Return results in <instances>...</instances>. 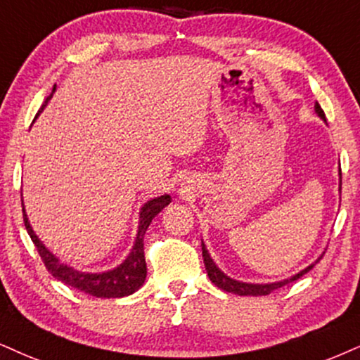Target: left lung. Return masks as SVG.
<instances>
[{
  "mask_svg": "<svg viewBox=\"0 0 360 360\" xmlns=\"http://www.w3.org/2000/svg\"><path fill=\"white\" fill-rule=\"evenodd\" d=\"M316 112L319 113V117L322 120H326V113H323V110L321 108V105L316 103ZM340 184H342V180H340ZM202 255H203V264H205V269H207V274L208 277H210V281L215 283L217 287L221 288V290L225 292H232V294H237V295H269L270 292L277 290V288H281L283 285H287V283L297 281V278L302 277L304 274H307L309 270H312V267L316 264L309 265L307 269H304L302 272H299L294 277L287 278V281L283 282H275V283H245V282H238V281H233V278H230L225 275L221 270L217 267L214 264V260L210 259V255H208L205 245L202 243ZM319 262V260H317Z\"/></svg>",
  "mask_w": 360,
  "mask_h": 360,
  "instance_id": "obj_1",
  "label": "left lung"
}]
</instances>
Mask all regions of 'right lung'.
I'll return each mask as SVG.
<instances>
[{
	"label": "right lung",
	"mask_w": 360,
	"mask_h": 360,
	"mask_svg": "<svg viewBox=\"0 0 360 360\" xmlns=\"http://www.w3.org/2000/svg\"><path fill=\"white\" fill-rule=\"evenodd\" d=\"M53 91H55V88H53ZM51 96L53 95H50L46 100H44L41 110L46 106L48 100H50ZM41 110H39V112H41ZM170 202H172L170 195H162V197L153 198V200L145 203L140 212L139 233H136L135 245H133L130 255H128V259L123 262L120 267L103 274L78 272V270H75L72 267H66L65 264L58 262L56 257L53 255L50 250H46V247L39 242V238L34 235L33 229L30 227V221L26 219L25 208H23V220L31 240H33L39 257H41L44 267L48 269V272H50L53 277L66 283V285L77 288V290L85 292L88 295L105 297V299H117V297H125V295L133 294V292L139 290L141 283L145 282V277H146V262H145V250H143L145 232L146 229H148V225L152 224L153 217L160 214V212H162Z\"/></svg>",
	"instance_id": "obj_1"
}]
</instances>
